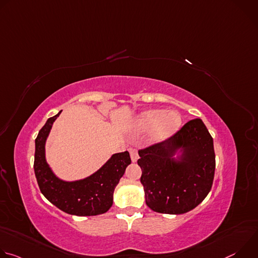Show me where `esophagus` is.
Returning a JSON list of instances; mask_svg holds the SVG:
<instances>
[{
	"instance_id": "1",
	"label": "esophagus",
	"mask_w": 258,
	"mask_h": 258,
	"mask_svg": "<svg viewBox=\"0 0 258 258\" xmlns=\"http://www.w3.org/2000/svg\"><path fill=\"white\" fill-rule=\"evenodd\" d=\"M128 151H130V154H131L132 161H133V162H137V160H138V158H139V155H138V151H137V149L131 148Z\"/></svg>"
}]
</instances>
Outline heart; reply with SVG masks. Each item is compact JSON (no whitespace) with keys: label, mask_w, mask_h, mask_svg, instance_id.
<instances>
[{"label":"heart","mask_w":258,"mask_h":258,"mask_svg":"<svg viewBox=\"0 0 258 258\" xmlns=\"http://www.w3.org/2000/svg\"><path fill=\"white\" fill-rule=\"evenodd\" d=\"M181 118L177 112L164 109H151L140 114L133 127L137 133L152 130L148 141L151 144H159L172 137L179 128Z\"/></svg>","instance_id":"b5f03b06"}]
</instances>
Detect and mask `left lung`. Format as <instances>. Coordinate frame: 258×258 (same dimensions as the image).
I'll use <instances>...</instances> for the list:
<instances>
[{
	"instance_id": "1",
	"label": "left lung",
	"mask_w": 258,
	"mask_h": 258,
	"mask_svg": "<svg viewBox=\"0 0 258 258\" xmlns=\"http://www.w3.org/2000/svg\"><path fill=\"white\" fill-rule=\"evenodd\" d=\"M139 156L146 204L153 211L186 213L211 190L213 139L200 118L188 121L168 140L139 150Z\"/></svg>"
}]
</instances>
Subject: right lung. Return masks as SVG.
<instances>
[{"instance_id": "right-lung-1", "label": "right lung", "mask_w": 258, "mask_h": 258, "mask_svg": "<svg viewBox=\"0 0 258 258\" xmlns=\"http://www.w3.org/2000/svg\"><path fill=\"white\" fill-rule=\"evenodd\" d=\"M61 111L50 117L35 139L34 173L42 194L60 210L78 216L105 213L113 204L114 189L132 160L127 151L113 154L90 176L66 181L59 178L46 160L45 145L52 125Z\"/></svg>"}]
</instances>
